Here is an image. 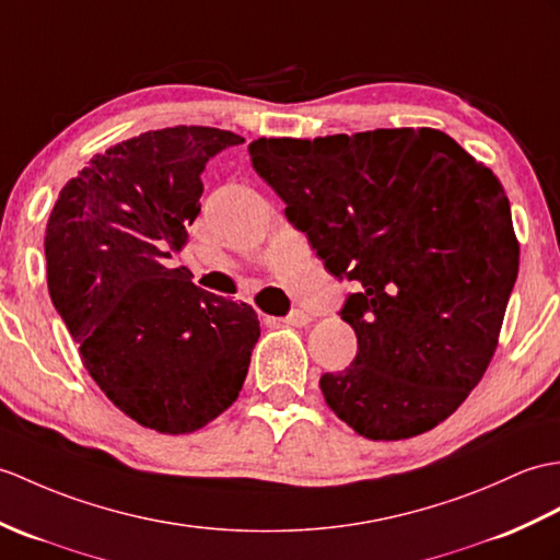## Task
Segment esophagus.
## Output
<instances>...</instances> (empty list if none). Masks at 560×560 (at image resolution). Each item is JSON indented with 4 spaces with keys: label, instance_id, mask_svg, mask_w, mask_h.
I'll use <instances>...</instances> for the list:
<instances>
[{
    "label": "esophagus",
    "instance_id": "obj_1",
    "mask_svg": "<svg viewBox=\"0 0 560 560\" xmlns=\"http://www.w3.org/2000/svg\"><path fill=\"white\" fill-rule=\"evenodd\" d=\"M285 324H291V327H305V324L312 322V315H307L305 310H291L289 315L283 317Z\"/></svg>",
    "mask_w": 560,
    "mask_h": 560
}]
</instances>
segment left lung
<instances>
[{
	"label": "left lung",
	"instance_id": "1",
	"mask_svg": "<svg viewBox=\"0 0 560 560\" xmlns=\"http://www.w3.org/2000/svg\"><path fill=\"white\" fill-rule=\"evenodd\" d=\"M257 176L339 281L358 353L322 374L329 408L372 441L418 436L472 392L517 279L511 205L489 166L434 128L259 138Z\"/></svg>",
	"mask_w": 560,
	"mask_h": 560
}]
</instances>
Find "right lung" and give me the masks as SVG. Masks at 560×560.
<instances>
[{"label":"right lung","instance_id":"right-lung-1","mask_svg":"<svg viewBox=\"0 0 560 560\" xmlns=\"http://www.w3.org/2000/svg\"><path fill=\"white\" fill-rule=\"evenodd\" d=\"M241 142L205 126L148 131L95 154L49 214V295L85 370L116 408L164 434L219 418L259 339L250 305L166 265L200 214L207 162Z\"/></svg>","mask_w":560,"mask_h":560}]
</instances>
